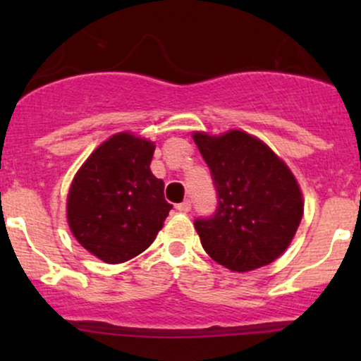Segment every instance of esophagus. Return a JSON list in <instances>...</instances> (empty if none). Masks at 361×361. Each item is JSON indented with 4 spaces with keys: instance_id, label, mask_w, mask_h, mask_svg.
I'll return each mask as SVG.
<instances>
[{
    "instance_id": "esophagus-1",
    "label": "esophagus",
    "mask_w": 361,
    "mask_h": 361,
    "mask_svg": "<svg viewBox=\"0 0 361 361\" xmlns=\"http://www.w3.org/2000/svg\"><path fill=\"white\" fill-rule=\"evenodd\" d=\"M190 209H192V204H190V200H185V202H181V204L176 205L178 212H190Z\"/></svg>"
}]
</instances>
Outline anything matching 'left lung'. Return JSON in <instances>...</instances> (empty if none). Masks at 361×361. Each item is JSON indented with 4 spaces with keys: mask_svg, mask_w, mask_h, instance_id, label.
<instances>
[{
    "mask_svg": "<svg viewBox=\"0 0 361 361\" xmlns=\"http://www.w3.org/2000/svg\"><path fill=\"white\" fill-rule=\"evenodd\" d=\"M210 169L217 207L195 219L207 255L233 271L270 264L288 247L304 214L297 180L267 144L241 130L195 132Z\"/></svg>",
    "mask_w": 361,
    "mask_h": 361,
    "instance_id": "left-lung-1",
    "label": "left lung"
}]
</instances>
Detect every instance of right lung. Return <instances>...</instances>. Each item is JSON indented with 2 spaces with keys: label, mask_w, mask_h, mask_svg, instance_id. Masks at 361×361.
Masks as SVG:
<instances>
[{
  "label": "right lung",
  "mask_w": 361,
  "mask_h": 361,
  "mask_svg": "<svg viewBox=\"0 0 361 361\" xmlns=\"http://www.w3.org/2000/svg\"><path fill=\"white\" fill-rule=\"evenodd\" d=\"M154 144L115 134L74 176L68 222L78 243L105 263L132 259L151 246L171 204L163 180L151 173Z\"/></svg>",
  "instance_id": "1"
}]
</instances>
